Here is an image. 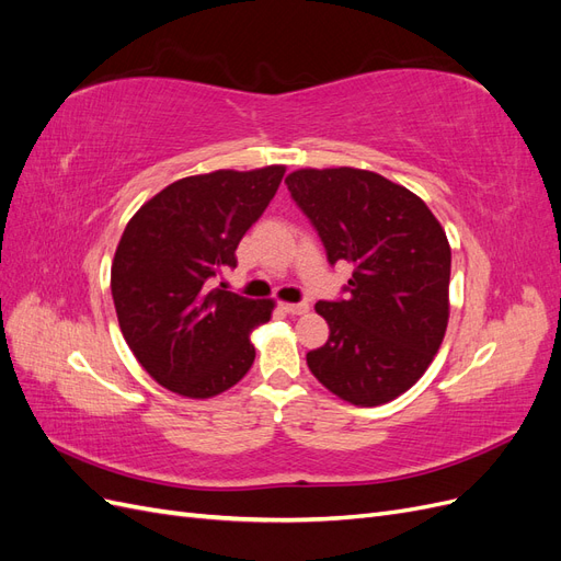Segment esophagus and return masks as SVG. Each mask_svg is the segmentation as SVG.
Instances as JSON below:
<instances>
[{
	"mask_svg": "<svg viewBox=\"0 0 561 561\" xmlns=\"http://www.w3.org/2000/svg\"><path fill=\"white\" fill-rule=\"evenodd\" d=\"M280 309L285 313H290V316H304V313H309V304L307 301H299V304H285V301H280Z\"/></svg>",
	"mask_w": 561,
	"mask_h": 561,
	"instance_id": "1",
	"label": "esophagus"
}]
</instances>
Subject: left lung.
<instances>
[{
    "mask_svg": "<svg viewBox=\"0 0 561 561\" xmlns=\"http://www.w3.org/2000/svg\"><path fill=\"white\" fill-rule=\"evenodd\" d=\"M330 264H353L348 299L318 301L325 346L307 353L313 377L358 407L386 404L428 369L449 322L451 248L416 194L360 168H299L285 178Z\"/></svg>",
    "mask_w": 561,
    "mask_h": 561,
    "instance_id": "left-lung-1",
    "label": "left lung"
}]
</instances>
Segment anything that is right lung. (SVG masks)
<instances>
[{"mask_svg": "<svg viewBox=\"0 0 561 561\" xmlns=\"http://www.w3.org/2000/svg\"><path fill=\"white\" fill-rule=\"evenodd\" d=\"M285 165L215 171L168 184L130 217L112 262L118 328L147 375L173 393L208 400L254 363L250 332L274 299L213 287L274 198Z\"/></svg>", "mask_w": 561, "mask_h": 561, "instance_id": "add662e5", "label": "right lung"}]
</instances>
